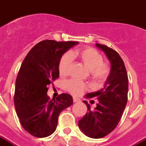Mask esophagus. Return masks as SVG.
<instances>
[{"mask_svg": "<svg viewBox=\"0 0 146 146\" xmlns=\"http://www.w3.org/2000/svg\"><path fill=\"white\" fill-rule=\"evenodd\" d=\"M73 102H74V103H79V102L81 101L79 98H76V97H73Z\"/></svg>", "mask_w": 146, "mask_h": 146, "instance_id": "esophagus-1", "label": "esophagus"}]
</instances>
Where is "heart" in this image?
<instances>
[{"label":"heart","mask_w":146,"mask_h":146,"mask_svg":"<svg viewBox=\"0 0 146 146\" xmlns=\"http://www.w3.org/2000/svg\"><path fill=\"white\" fill-rule=\"evenodd\" d=\"M79 58L83 63L90 73L92 78L99 82L105 81L110 73V67L106 62L103 61V56L99 52L93 48H84L70 53L64 54L60 59L58 64L59 73L61 76L69 73L72 59ZM66 89L74 95H80L88 89V85L84 82L76 79H72L65 84Z\"/></svg>","instance_id":"b5f03b06"}]
</instances>
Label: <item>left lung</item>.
Masks as SVG:
<instances>
[{
  "instance_id": "obj_1",
  "label": "left lung",
  "mask_w": 146,
  "mask_h": 146,
  "mask_svg": "<svg viewBox=\"0 0 146 146\" xmlns=\"http://www.w3.org/2000/svg\"><path fill=\"white\" fill-rule=\"evenodd\" d=\"M96 46L106 54L111 70L104 88L86 95L97 98L98 104L92 110L88 102L83 100L88 112L79 121V127L88 137L99 139L112 132L121 118L127 102L128 77L124 61L116 51L105 45Z\"/></svg>"
}]
</instances>
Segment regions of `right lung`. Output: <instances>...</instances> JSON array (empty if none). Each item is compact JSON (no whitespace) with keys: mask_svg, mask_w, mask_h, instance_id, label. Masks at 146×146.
Here are the masks:
<instances>
[{"mask_svg":"<svg viewBox=\"0 0 146 146\" xmlns=\"http://www.w3.org/2000/svg\"><path fill=\"white\" fill-rule=\"evenodd\" d=\"M78 43L42 40L31 49L22 62L15 80L14 104L22 126L34 137L52 134L60 113L73 104V98L68 94L50 100L47 92L48 85L59 77L62 55Z\"/></svg>","mask_w":146,"mask_h":146,"instance_id":"1","label":"right lung"}]
</instances>
